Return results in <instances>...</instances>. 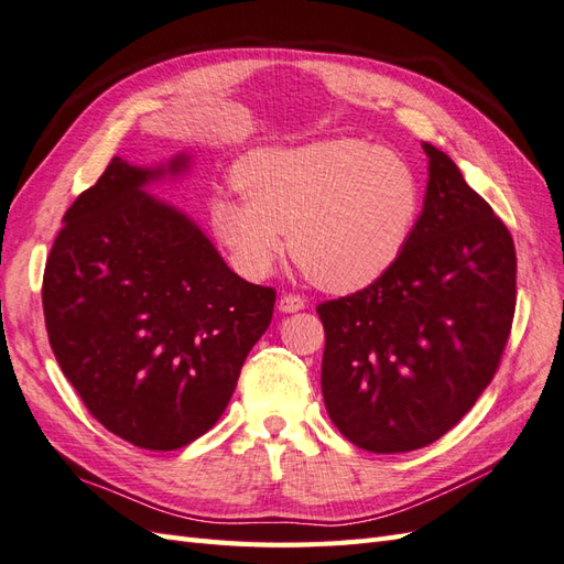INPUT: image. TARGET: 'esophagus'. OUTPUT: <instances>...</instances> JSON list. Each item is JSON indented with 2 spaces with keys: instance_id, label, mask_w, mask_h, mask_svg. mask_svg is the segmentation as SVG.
Listing matches in <instances>:
<instances>
[{
  "instance_id": "34e87169",
  "label": "esophagus",
  "mask_w": 564,
  "mask_h": 564,
  "mask_svg": "<svg viewBox=\"0 0 564 564\" xmlns=\"http://www.w3.org/2000/svg\"><path fill=\"white\" fill-rule=\"evenodd\" d=\"M300 310H305V300H302L300 295H281L279 312L293 314V312H300Z\"/></svg>"
}]
</instances>
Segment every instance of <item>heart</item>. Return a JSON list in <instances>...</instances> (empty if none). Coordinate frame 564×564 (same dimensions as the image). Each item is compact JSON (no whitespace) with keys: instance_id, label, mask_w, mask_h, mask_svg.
Returning a JSON list of instances; mask_svg holds the SVG:
<instances>
[{"instance_id":"b5f03b06","label":"heart","mask_w":564,"mask_h":564,"mask_svg":"<svg viewBox=\"0 0 564 564\" xmlns=\"http://www.w3.org/2000/svg\"><path fill=\"white\" fill-rule=\"evenodd\" d=\"M234 183L245 197L209 209L214 240L245 279L262 281L288 250L328 293H355L395 267L422 212L405 156L355 138L245 154Z\"/></svg>"}]
</instances>
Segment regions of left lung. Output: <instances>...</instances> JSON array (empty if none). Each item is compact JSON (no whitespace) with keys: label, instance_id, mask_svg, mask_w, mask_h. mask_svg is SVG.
Returning <instances> with one entry per match:
<instances>
[{"label":"left lung","instance_id":"8db88e82","mask_svg":"<svg viewBox=\"0 0 564 564\" xmlns=\"http://www.w3.org/2000/svg\"><path fill=\"white\" fill-rule=\"evenodd\" d=\"M422 148L426 195L405 252L365 291L316 307L326 412L369 453L451 431L494 379L514 316L510 230L451 156Z\"/></svg>","mask_w":564,"mask_h":564}]
</instances>
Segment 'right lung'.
Wrapping results in <instances>:
<instances>
[{
	"label": "right lung",
	"instance_id": "1",
	"mask_svg": "<svg viewBox=\"0 0 564 564\" xmlns=\"http://www.w3.org/2000/svg\"><path fill=\"white\" fill-rule=\"evenodd\" d=\"M191 164L187 152L154 166L113 156L68 207L42 281L64 377L99 424L144 451H176L219 422L276 302L148 193Z\"/></svg>",
	"mask_w": 564,
	"mask_h": 564
}]
</instances>
